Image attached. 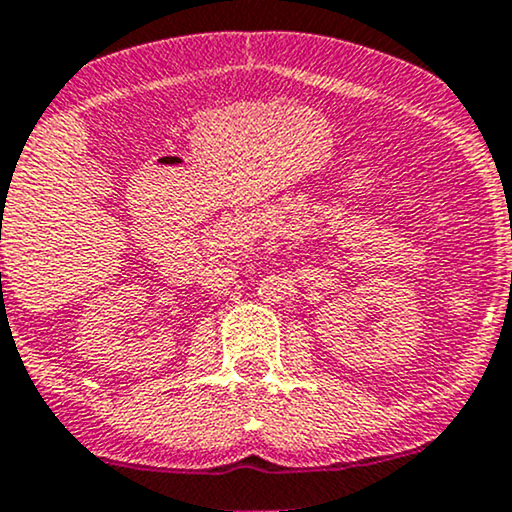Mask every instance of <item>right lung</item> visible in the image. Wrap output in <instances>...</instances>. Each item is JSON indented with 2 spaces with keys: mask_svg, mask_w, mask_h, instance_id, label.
Returning <instances> with one entry per match:
<instances>
[{
  "mask_svg": "<svg viewBox=\"0 0 512 512\" xmlns=\"http://www.w3.org/2000/svg\"><path fill=\"white\" fill-rule=\"evenodd\" d=\"M0 276H2V274H0Z\"/></svg>",
  "mask_w": 512,
  "mask_h": 512,
  "instance_id": "obj_1",
  "label": "right lung"
}]
</instances>
